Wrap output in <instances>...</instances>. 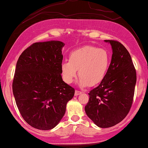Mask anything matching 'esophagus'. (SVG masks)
I'll use <instances>...</instances> for the list:
<instances>
[{"label": "esophagus", "instance_id": "esophagus-1", "mask_svg": "<svg viewBox=\"0 0 148 148\" xmlns=\"http://www.w3.org/2000/svg\"><path fill=\"white\" fill-rule=\"evenodd\" d=\"M81 93H82V92H81V91L76 90V91H75V95H76V96H77V95H79L81 94Z\"/></svg>", "mask_w": 148, "mask_h": 148}]
</instances>
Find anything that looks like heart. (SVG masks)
<instances>
[{
  "label": "heart",
  "instance_id": "b5f03b06",
  "mask_svg": "<svg viewBox=\"0 0 148 148\" xmlns=\"http://www.w3.org/2000/svg\"><path fill=\"white\" fill-rule=\"evenodd\" d=\"M111 63V55L104 49L94 46H85L73 51L69 55V61L61 64V74L67 84L73 83L79 69L81 87L95 86L106 76Z\"/></svg>",
  "mask_w": 148,
  "mask_h": 148
}]
</instances>
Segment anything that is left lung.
<instances>
[{
  "label": "left lung",
  "mask_w": 148,
  "mask_h": 148,
  "mask_svg": "<svg viewBox=\"0 0 148 148\" xmlns=\"http://www.w3.org/2000/svg\"><path fill=\"white\" fill-rule=\"evenodd\" d=\"M111 44L113 54L106 76L88 93L86 114L101 128L117 125L127 116L133 102L136 72L127 49L116 40Z\"/></svg>",
  "instance_id": "8db88e82"
}]
</instances>
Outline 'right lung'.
Returning a JSON list of instances; mask_svg holds the SVG:
<instances>
[{"instance_id": "obj_1", "label": "right lung", "mask_w": 148, "mask_h": 148, "mask_svg": "<svg viewBox=\"0 0 148 148\" xmlns=\"http://www.w3.org/2000/svg\"><path fill=\"white\" fill-rule=\"evenodd\" d=\"M64 44L36 42L18 58L12 82L16 106L28 125L40 130L55 127L64 116L75 90L62 81Z\"/></svg>"}]
</instances>
